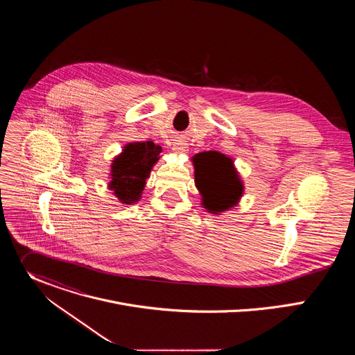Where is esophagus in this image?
<instances>
[{"label":"esophagus","instance_id":"34e87169","mask_svg":"<svg viewBox=\"0 0 355 355\" xmlns=\"http://www.w3.org/2000/svg\"><path fill=\"white\" fill-rule=\"evenodd\" d=\"M173 150H174V153H177V155H182V153H187V151H188V146L184 141H177L174 144Z\"/></svg>","mask_w":355,"mask_h":355}]
</instances>
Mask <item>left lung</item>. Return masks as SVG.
<instances>
[{
	"instance_id": "obj_1",
	"label": "left lung",
	"mask_w": 355,
	"mask_h": 355,
	"mask_svg": "<svg viewBox=\"0 0 355 355\" xmlns=\"http://www.w3.org/2000/svg\"><path fill=\"white\" fill-rule=\"evenodd\" d=\"M192 164L202 207L208 212L219 215L239 204L244 185L230 157L219 151H204L192 157Z\"/></svg>"
}]
</instances>
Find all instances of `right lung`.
Masks as SVG:
<instances>
[{
	"label": "right lung",
	"mask_w": 355,
	"mask_h": 355,
	"mask_svg": "<svg viewBox=\"0 0 355 355\" xmlns=\"http://www.w3.org/2000/svg\"><path fill=\"white\" fill-rule=\"evenodd\" d=\"M162 147L153 141H133L123 146L111 164L108 188L125 205H132L141 198L146 180L159 162Z\"/></svg>",
	"instance_id": "right-lung-1"
}]
</instances>
